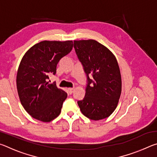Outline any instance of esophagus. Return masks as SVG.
I'll use <instances>...</instances> for the list:
<instances>
[{
  "instance_id": "esophagus-1",
  "label": "esophagus",
  "mask_w": 157,
  "mask_h": 157,
  "mask_svg": "<svg viewBox=\"0 0 157 157\" xmlns=\"http://www.w3.org/2000/svg\"><path fill=\"white\" fill-rule=\"evenodd\" d=\"M68 91L69 93V94H72L73 91H74V89L73 88H69V89H68Z\"/></svg>"
}]
</instances>
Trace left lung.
<instances>
[{"label": "left lung", "instance_id": "obj_1", "mask_svg": "<svg viewBox=\"0 0 157 157\" xmlns=\"http://www.w3.org/2000/svg\"><path fill=\"white\" fill-rule=\"evenodd\" d=\"M73 46L88 80L84 99L78 102L79 107L91 120L107 118L116 109L122 91L121 71L115 55L93 39L75 40Z\"/></svg>", "mask_w": 157, "mask_h": 157}]
</instances>
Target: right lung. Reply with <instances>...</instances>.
Instances as JSON below:
<instances>
[{
	"label": "right lung",
	"instance_id": "add662e5",
	"mask_svg": "<svg viewBox=\"0 0 157 157\" xmlns=\"http://www.w3.org/2000/svg\"><path fill=\"white\" fill-rule=\"evenodd\" d=\"M72 48L73 41H43L31 47L21 61L17 75L18 97L36 120L48 123L61 113L67 94L48 79L55 75L58 62Z\"/></svg>",
	"mask_w": 157,
	"mask_h": 157
}]
</instances>
